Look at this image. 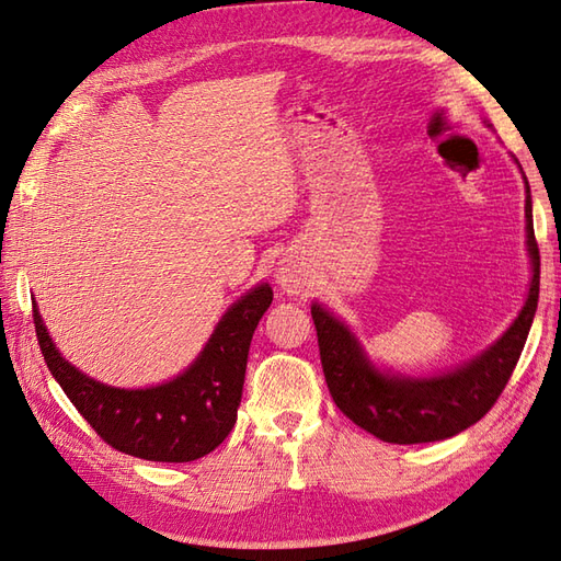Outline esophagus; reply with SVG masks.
<instances>
[{"label":"esophagus","mask_w":561,"mask_h":561,"mask_svg":"<svg viewBox=\"0 0 561 561\" xmlns=\"http://www.w3.org/2000/svg\"><path fill=\"white\" fill-rule=\"evenodd\" d=\"M276 283L283 293L288 295L300 293L307 283V273H305V266L300 264V259L297 256L280 259L276 268Z\"/></svg>","instance_id":"esophagus-1"}]
</instances>
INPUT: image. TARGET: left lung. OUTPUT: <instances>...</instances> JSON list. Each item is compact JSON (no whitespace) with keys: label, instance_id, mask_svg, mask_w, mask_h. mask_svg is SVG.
Instances as JSON below:
<instances>
[{"label":"left lung","instance_id":"obj_1","mask_svg":"<svg viewBox=\"0 0 561 561\" xmlns=\"http://www.w3.org/2000/svg\"><path fill=\"white\" fill-rule=\"evenodd\" d=\"M518 165V160L514 158ZM524 172V168L518 165ZM526 184V249L530 285L518 317L490 347L437 375L410 377L371 363L353 329L331 309L312 302L319 355L329 391L343 415L389 444L442 442L488 415L524 351L540 295V252L533 232V202Z\"/></svg>","mask_w":561,"mask_h":561}]
</instances>
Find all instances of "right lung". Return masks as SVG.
<instances>
[{"label": "right lung", "instance_id": "1", "mask_svg": "<svg viewBox=\"0 0 561 561\" xmlns=\"http://www.w3.org/2000/svg\"><path fill=\"white\" fill-rule=\"evenodd\" d=\"M271 302V285H254L228 307L190 367L146 389H117L73 367L55 347L35 302L33 323L47 369L103 442L144 460L186 463L214 451L238 422L249 343Z\"/></svg>", "mask_w": 561, "mask_h": 561}]
</instances>
